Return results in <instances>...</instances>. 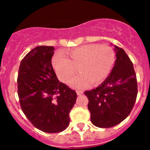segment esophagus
<instances>
[{"instance_id":"34e87169","label":"esophagus","mask_w":150,"mask_h":150,"mask_svg":"<svg viewBox=\"0 0 150 150\" xmlns=\"http://www.w3.org/2000/svg\"><path fill=\"white\" fill-rule=\"evenodd\" d=\"M76 92L77 95H81V94H83V91H81V90H77Z\"/></svg>"}]
</instances>
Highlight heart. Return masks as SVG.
Listing matches in <instances>:
<instances>
[{"label": "heart", "mask_w": 150, "mask_h": 150, "mask_svg": "<svg viewBox=\"0 0 150 150\" xmlns=\"http://www.w3.org/2000/svg\"><path fill=\"white\" fill-rule=\"evenodd\" d=\"M67 57L57 53L52 58V65L60 80L67 82L74 88H84L91 82L97 85L102 82L112 70L116 61V54L111 47L92 44L68 50Z\"/></svg>", "instance_id": "heart-1"}]
</instances>
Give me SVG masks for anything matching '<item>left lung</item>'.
Masks as SVG:
<instances>
[{
    "label": "left lung",
    "instance_id": "left-lung-1",
    "mask_svg": "<svg viewBox=\"0 0 150 150\" xmlns=\"http://www.w3.org/2000/svg\"><path fill=\"white\" fill-rule=\"evenodd\" d=\"M116 59L110 75L96 89L85 91L91 121L99 128H111L129 116L135 105L137 83L133 64L121 48L115 46Z\"/></svg>",
    "mask_w": 150,
    "mask_h": 150
}]
</instances>
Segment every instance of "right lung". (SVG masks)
Returning <instances> with one entry per match:
<instances>
[{"instance_id":"obj_1","label":"right lung","mask_w":150,"mask_h":150,"mask_svg":"<svg viewBox=\"0 0 150 150\" xmlns=\"http://www.w3.org/2000/svg\"><path fill=\"white\" fill-rule=\"evenodd\" d=\"M54 50L53 46L34 48L22 60L18 75L22 111L35 128L49 133L68 128L77 99L76 92L56 77L51 64Z\"/></svg>"}]
</instances>
